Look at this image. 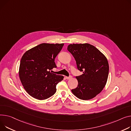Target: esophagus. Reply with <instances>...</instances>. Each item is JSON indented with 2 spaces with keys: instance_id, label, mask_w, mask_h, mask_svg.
Segmentation results:
<instances>
[{
  "instance_id": "1",
  "label": "esophagus",
  "mask_w": 131,
  "mask_h": 131,
  "mask_svg": "<svg viewBox=\"0 0 131 131\" xmlns=\"http://www.w3.org/2000/svg\"><path fill=\"white\" fill-rule=\"evenodd\" d=\"M72 77V76H66V77H65V78H66L67 80H69V79H71Z\"/></svg>"
}]
</instances>
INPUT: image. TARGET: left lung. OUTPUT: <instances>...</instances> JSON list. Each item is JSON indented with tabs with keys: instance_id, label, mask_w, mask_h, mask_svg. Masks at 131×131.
Returning <instances> with one entry per match:
<instances>
[{
	"instance_id": "8db88e82",
	"label": "left lung",
	"mask_w": 131,
	"mask_h": 131,
	"mask_svg": "<svg viewBox=\"0 0 131 131\" xmlns=\"http://www.w3.org/2000/svg\"><path fill=\"white\" fill-rule=\"evenodd\" d=\"M67 50L74 57L78 70L83 73L76 76L78 84L72 93L81 100L94 98L106 85L109 72L107 58L89 43H73L68 46Z\"/></svg>"
}]
</instances>
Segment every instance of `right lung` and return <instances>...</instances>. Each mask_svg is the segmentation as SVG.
Here are the masks:
<instances>
[{
    "label": "right lung",
    "mask_w": 131,
    "mask_h": 131,
    "mask_svg": "<svg viewBox=\"0 0 131 131\" xmlns=\"http://www.w3.org/2000/svg\"><path fill=\"white\" fill-rule=\"evenodd\" d=\"M64 43H42L23 55L19 75L25 90L31 96L39 100L49 98L56 92V85L64 76L50 72L57 66L55 58Z\"/></svg>",
    "instance_id": "obj_1"
}]
</instances>
